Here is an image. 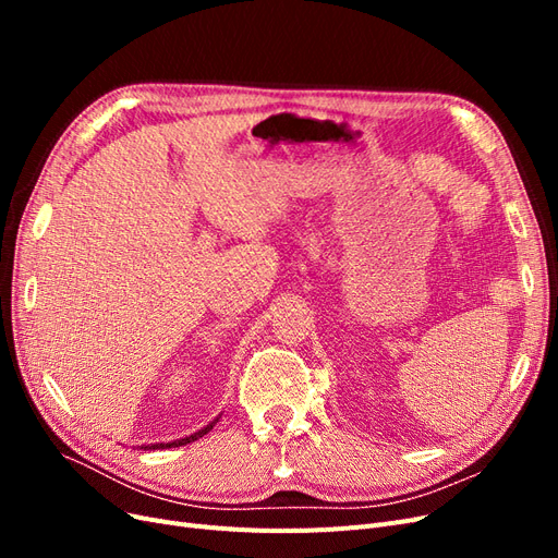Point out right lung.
<instances>
[{"label":"right lung","instance_id":"right-lung-1","mask_svg":"<svg viewBox=\"0 0 558 558\" xmlns=\"http://www.w3.org/2000/svg\"><path fill=\"white\" fill-rule=\"evenodd\" d=\"M218 421V418H216ZM216 421H211V424L207 426V428H202L199 433H195V435H191V437H183V440H177V442H170V445H154V447H144V449H165V447H181V445H189V442H195L197 437H202V435H207L211 428H214V424Z\"/></svg>","mask_w":558,"mask_h":558}]
</instances>
